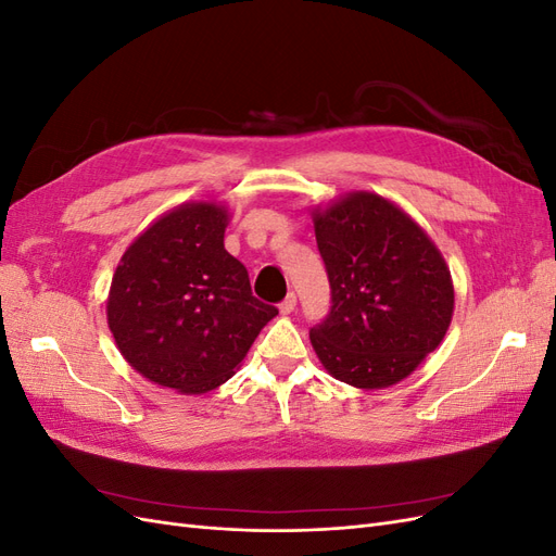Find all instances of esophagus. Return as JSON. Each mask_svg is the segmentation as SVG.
I'll list each match as a JSON object with an SVG mask.
<instances>
[{
    "mask_svg": "<svg viewBox=\"0 0 556 556\" xmlns=\"http://www.w3.org/2000/svg\"><path fill=\"white\" fill-rule=\"evenodd\" d=\"M294 308H296V294L290 292L288 296H285V299L280 301V313H282V315H290Z\"/></svg>",
    "mask_w": 556,
    "mask_h": 556,
    "instance_id": "obj_1",
    "label": "esophagus"
}]
</instances>
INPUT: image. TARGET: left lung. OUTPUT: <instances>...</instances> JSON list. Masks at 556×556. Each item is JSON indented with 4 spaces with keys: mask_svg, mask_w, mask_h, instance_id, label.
<instances>
[{
    "mask_svg": "<svg viewBox=\"0 0 556 556\" xmlns=\"http://www.w3.org/2000/svg\"><path fill=\"white\" fill-rule=\"evenodd\" d=\"M331 306L311 343L341 382L380 390L410 376L450 327L454 290L427 233L390 201L355 192L313 215Z\"/></svg>",
    "mask_w": 556,
    "mask_h": 556,
    "instance_id": "left-lung-1",
    "label": "left lung"
}]
</instances>
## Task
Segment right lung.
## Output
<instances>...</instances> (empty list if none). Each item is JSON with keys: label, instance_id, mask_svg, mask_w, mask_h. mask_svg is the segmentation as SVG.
<instances>
[{"label": "right lung", "instance_id": "1", "mask_svg": "<svg viewBox=\"0 0 556 556\" xmlns=\"http://www.w3.org/2000/svg\"><path fill=\"white\" fill-rule=\"evenodd\" d=\"M225 208L182 204L127 248L111 282L109 327L123 357L182 394L231 378L278 315L252 296L248 268L225 250Z\"/></svg>", "mask_w": 556, "mask_h": 556}]
</instances>
